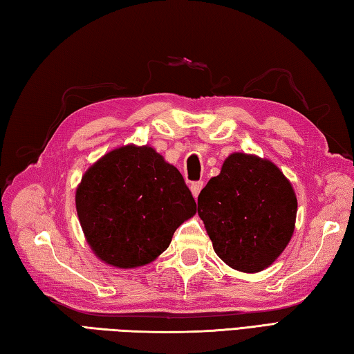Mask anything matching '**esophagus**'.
<instances>
[{
  "label": "esophagus",
  "instance_id": "1",
  "mask_svg": "<svg viewBox=\"0 0 354 354\" xmlns=\"http://www.w3.org/2000/svg\"><path fill=\"white\" fill-rule=\"evenodd\" d=\"M203 187H204V183L203 181H198V183H192V185H190V190H192V193H193V196L195 198H198V195H199V192L203 190Z\"/></svg>",
  "mask_w": 354,
  "mask_h": 354
}]
</instances>
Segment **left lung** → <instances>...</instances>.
<instances>
[{
  "mask_svg": "<svg viewBox=\"0 0 354 354\" xmlns=\"http://www.w3.org/2000/svg\"><path fill=\"white\" fill-rule=\"evenodd\" d=\"M297 199L276 165L232 153L198 196V214L227 266L258 273L272 266L295 232Z\"/></svg>",
  "mask_w": 354,
  "mask_h": 354,
  "instance_id": "obj_1",
  "label": "left lung"
}]
</instances>
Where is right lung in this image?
Returning a JSON list of instances; mask_svg holds the SVG:
<instances>
[{
  "label": "right lung",
  "mask_w": 354,
  "mask_h": 354,
  "mask_svg": "<svg viewBox=\"0 0 354 354\" xmlns=\"http://www.w3.org/2000/svg\"><path fill=\"white\" fill-rule=\"evenodd\" d=\"M75 203L90 248L118 268L155 261L196 213L181 173L149 145H124L98 159L82 176Z\"/></svg>",
  "instance_id": "add662e5"
}]
</instances>
